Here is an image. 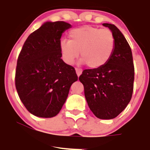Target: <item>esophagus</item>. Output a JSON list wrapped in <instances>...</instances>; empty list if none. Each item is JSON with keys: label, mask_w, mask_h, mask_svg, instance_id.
Here are the masks:
<instances>
[{"label": "esophagus", "mask_w": 150, "mask_h": 150, "mask_svg": "<svg viewBox=\"0 0 150 150\" xmlns=\"http://www.w3.org/2000/svg\"><path fill=\"white\" fill-rule=\"evenodd\" d=\"M75 71H76V73L78 77H79L80 75H81V73H82V69H80V68H75Z\"/></svg>", "instance_id": "1"}]
</instances>
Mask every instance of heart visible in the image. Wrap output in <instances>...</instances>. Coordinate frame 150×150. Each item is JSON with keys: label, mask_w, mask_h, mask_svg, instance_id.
<instances>
[{"label": "heart", "mask_w": 150, "mask_h": 150, "mask_svg": "<svg viewBox=\"0 0 150 150\" xmlns=\"http://www.w3.org/2000/svg\"><path fill=\"white\" fill-rule=\"evenodd\" d=\"M69 40L59 43L62 59L67 64H73L79 56L81 64L91 68L102 67L111 58L115 49L112 33L107 29L83 26L69 32Z\"/></svg>", "instance_id": "b5f03b06"}]
</instances>
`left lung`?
<instances>
[{
  "instance_id": "obj_1",
  "label": "left lung",
  "mask_w": 150,
  "mask_h": 150,
  "mask_svg": "<svg viewBox=\"0 0 150 150\" xmlns=\"http://www.w3.org/2000/svg\"><path fill=\"white\" fill-rule=\"evenodd\" d=\"M115 38L111 58L99 68L85 69L79 77L88 105L96 117L110 120L121 113L132 96L134 67L131 47L119 29L104 23Z\"/></svg>"
}]
</instances>
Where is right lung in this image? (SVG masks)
I'll use <instances>...</instances> for the list:
<instances>
[{"label": "right lung", "instance_id": "add662e5", "mask_svg": "<svg viewBox=\"0 0 150 150\" xmlns=\"http://www.w3.org/2000/svg\"><path fill=\"white\" fill-rule=\"evenodd\" d=\"M72 28L65 22H46L28 36L17 60L15 85L21 101L31 114L57 115L78 76L61 59L62 35Z\"/></svg>", "mask_w": 150, "mask_h": 150}]
</instances>
